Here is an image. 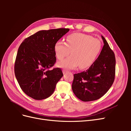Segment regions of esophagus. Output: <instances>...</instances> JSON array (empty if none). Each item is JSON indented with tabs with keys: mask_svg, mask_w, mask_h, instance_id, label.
<instances>
[{
	"mask_svg": "<svg viewBox=\"0 0 131 131\" xmlns=\"http://www.w3.org/2000/svg\"><path fill=\"white\" fill-rule=\"evenodd\" d=\"M68 72H69L68 70H67L66 69H63V74H64L68 73Z\"/></svg>",
	"mask_w": 131,
	"mask_h": 131,
	"instance_id": "34e87169",
	"label": "esophagus"
}]
</instances>
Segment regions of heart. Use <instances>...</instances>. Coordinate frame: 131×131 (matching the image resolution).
<instances>
[{
	"mask_svg": "<svg viewBox=\"0 0 131 131\" xmlns=\"http://www.w3.org/2000/svg\"><path fill=\"white\" fill-rule=\"evenodd\" d=\"M101 41L89 35L73 33L67 37L66 42L58 41L55 43L54 50L57 58L62 60L58 66L66 69H74L80 66V68H89L96 61L102 50Z\"/></svg>",
	"mask_w": 131,
	"mask_h": 131,
	"instance_id": "1",
	"label": "heart"
}]
</instances>
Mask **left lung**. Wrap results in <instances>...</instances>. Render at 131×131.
<instances>
[{"instance_id":"left-lung-1","label":"left lung","mask_w":131,"mask_h":131,"mask_svg":"<svg viewBox=\"0 0 131 131\" xmlns=\"http://www.w3.org/2000/svg\"><path fill=\"white\" fill-rule=\"evenodd\" d=\"M104 46L100 54L89 69L74 74L72 90L79 100L84 102L98 100L112 86L115 75V57L102 35Z\"/></svg>"}]
</instances>
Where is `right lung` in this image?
Segmentation results:
<instances>
[{"label":"right lung","mask_w":131,"mask_h":131,"mask_svg":"<svg viewBox=\"0 0 131 131\" xmlns=\"http://www.w3.org/2000/svg\"><path fill=\"white\" fill-rule=\"evenodd\" d=\"M68 28L42 30L28 37L19 46L15 63V74L27 96L41 100L52 94L63 77L60 68L49 70L56 61L55 43Z\"/></svg>","instance_id":"obj_1"}]
</instances>
